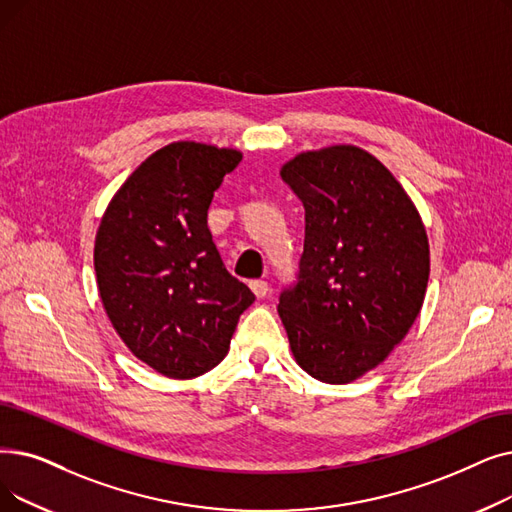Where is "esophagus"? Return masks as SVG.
<instances>
[{
    "label": "esophagus",
    "instance_id": "1",
    "mask_svg": "<svg viewBox=\"0 0 512 512\" xmlns=\"http://www.w3.org/2000/svg\"><path fill=\"white\" fill-rule=\"evenodd\" d=\"M251 291L255 293V297H265V295H268L270 293V284L268 282H265V280H253L251 282Z\"/></svg>",
    "mask_w": 512,
    "mask_h": 512
}]
</instances>
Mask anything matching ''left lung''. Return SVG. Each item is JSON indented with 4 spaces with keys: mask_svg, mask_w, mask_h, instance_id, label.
Listing matches in <instances>:
<instances>
[{
    "mask_svg": "<svg viewBox=\"0 0 512 512\" xmlns=\"http://www.w3.org/2000/svg\"><path fill=\"white\" fill-rule=\"evenodd\" d=\"M280 177L305 209L297 280L278 301L293 355L318 381H355L408 335L425 301V226L391 171L362 148L301 152Z\"/></svg>",
    "mask_w": 512,
    "mask_h": 512,
    "instance_id": "left-lung-1",
    "label": "left lung"
}]
</instances>
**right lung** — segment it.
<instances>
[{
  "label": "right lung",
  "instance_id": "obj_1",
  "mask_svg": "<svg viewBox=\"0 0 512 512\" xmlns=\"http://www.w3.org/2000/svg\"><path fill=\"white\" fill-rule=\"evenodd\" d=\"M242 154L175 142L133 171L96 234L94 268L106 314L138 360L194 379L226 358L255 295L234 278L207 228L215 190Z\"/></svg>",
  "mask_w": 512,
  "mask_h": 512
}]
</instances>
